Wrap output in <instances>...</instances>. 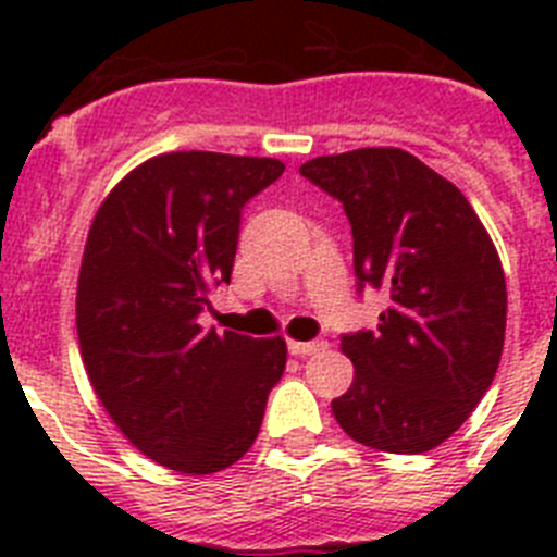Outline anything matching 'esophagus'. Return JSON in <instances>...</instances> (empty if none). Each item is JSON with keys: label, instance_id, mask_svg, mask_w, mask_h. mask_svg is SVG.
Masks as SVG:
<instances>
[{"label": "esophagus", "instance_id": "1", "mask_svg": "<svg viewBox=\"0 0 557 557\" xmlns=\"http://www.w3.org/2000/svg\"><path fill=\"white\" fill-rule=\"evenodd\" d=\"M323 348H326V339H309V343L289 339V354H295V357H309V354H318Z\"/></svg>", "mask_w": 557, "mask_h": 557}]
</instances>
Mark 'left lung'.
<instances>
[{
  "label": "left lung",
  "mask_w": 557,
  "mask_h": 557,
  "mask_svg": "<svg viewBox=\"0 0 557 557\" xmlns=\"http://www.w3.org/2000/svg\"><path fill=\"white\" fill-rule=\"evenodd\" d=\"M301 175L346 209L359 287L391 298L376 332L339 343L354 382L334 418L371 449H435L480 405L505 346L508 289L488 231L451 181L398 147L318 156Z\"/></svg>",
  "instance_id": "obj_1"
}]
</instances>
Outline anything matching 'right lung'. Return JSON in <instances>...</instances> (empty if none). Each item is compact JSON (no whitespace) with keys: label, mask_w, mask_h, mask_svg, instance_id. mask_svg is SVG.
I'll return each instance as SVG.
<instances>
[{"label":"right lung","mask_w":557,"mask_h":557,"mask_svg":"<svg viewBox=\"0 0 557 557\" xmlns=\"http://www.w3.org/2000/svg\"><path fill=\"white\" fill-rule=\"evenodd\" d=\"M282 172L253 156H152L88 228L75 309L88 382L122 435L181 474L223 471L253 446L287 366L284 337L198 323L231 282L239 211Z\"/></svg>","instance_id":"1"}]
</instances>
